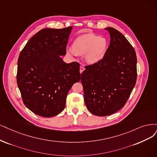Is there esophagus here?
I'll return each instance as SVG.
<instances>
[{
  "label": "esophagus",
  "instance_id": "34e87169",
  "mask_svg": "<svg viewBox=\"0 0 157 157\" xmlns=\"http://www.w3.org/2000/svg\"><path fill=\"white\" fill-rule=\"evenodd\" d=\"M84 70H85V67H83V66H81L79 67V72H80V73L82 74L83 72V71H84Z\"/></svg>",
  "mask_w": 157,
  "mask_h": 157
}]
</instances>
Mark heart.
Returning a JSON list of instances; mask_svg holds the SVG:
<instances>
[{
    "label": "heart",
    "mask_w": 157,
    "mask_h": 157,
    "mask_svg": "<svg viewBox=\"0 0 157 157\" xmlns=\"http://www.w3.org/2000/svg\"><path fill=\"white\" fill-rule=\"evenodd\" d=\"M108 44L105 38L92 33L83 34L75 39L72 48L66 50L67 54L71 57L75 54H85V60L89 65H94L101 61L105 56Z\"/></svg>",
    "instance_id": "obj_1"
}]
</instances>
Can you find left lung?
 Wrapping results in <instances>:
<instances>
[{
  "mask_svg": "<svg viewBox=\"0 0 157 157\" xmlns=\"http://www.w3.org/2000/svg\"><path fill=\"white\" fill-rule=\"evenodd\" d=\"M105 30L111 38L105 56L86 66L81 75L85 105L99 117L113 114L124 106L137 76L135 49L117 30L111 27Z\"/></svg>",
  "mask_w": 157,
  "mask_h": 157,
  "instance_id": "left-lung-1",
  "label": "left lung"
}]
</instances>
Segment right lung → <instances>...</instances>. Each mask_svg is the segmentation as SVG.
<instances>
[{
  "mask_svg": "<svg viewBox=\"0 0 157 157\" xmlns=\"http://www.w3.org/2000/svg\"><path fill=\"white\" fill-rule=\"evenodd\" d=\"M72 26L44 28L28 40L17 61V82L23 103L33 113L49 118L65 107L72 85L81 79L79 64L67 63L61 56Z\"/></svg>",
  "mask_w": 157,
  "mask_h": 157,
  "instance_id": "obj_1",
  "label": "right lung"
}]
</instances>
